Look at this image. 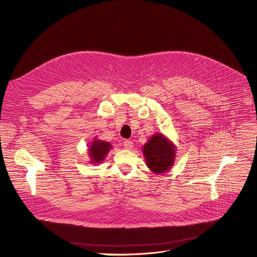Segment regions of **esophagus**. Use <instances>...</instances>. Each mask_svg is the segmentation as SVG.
Segmentation results:
<instances>
[{
  "label": "esophagus",
  "mask_w": 257,
  "mask_h": 257,
  "mask_svg": "<svg viewBox=\"0 0 257 257\" xmlns=\"http://www.w3.org/2000/svg\"><path fill=\"white\" fill-rule=\"evenodd\" d=\"M123 146H124V149H126V150H130V149H132V148H133V142H132L131 140H124V142H123Z\"/></svg>",
  "instance_id": "esophagus-1"
}]
</instances>
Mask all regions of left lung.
<instances>
[{"instance_id":"8db88e82","label":"left lung","mask_w":257,"mask_h":257,"mask_svg":"<svg viewBox=\"0 0 257 257\" xmlns=\"http://www.w3.org/2000/svg\"><path fill=\"white\" fill-rule=\"evenodd\" d=\"M176 145L162 133L154 134L143 145L146 166L155 174L170 171L176 160Z\"/></svg>"}]
</instances>
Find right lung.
Instances as JSON below:
<instances>
[{"label": "right lung", "mask_w": 257, "mask_h": 257, "mask_svg": "<svg viewBox=\"0 0 257 257\" xmlns=\"http://www.w3.org/2000/svg\"><path fill=\"white\" fill-rule=\"evenodd\" d=\"M112 150V144L107 141H102L96 138H93L91 143L88 145V155L90 163L93 165H98L102 163L109 151Z\"/></svg>", "instance_id": "1"}]
</instances>
